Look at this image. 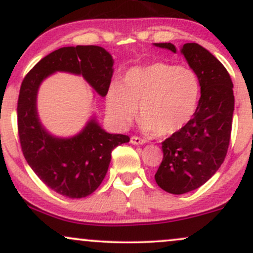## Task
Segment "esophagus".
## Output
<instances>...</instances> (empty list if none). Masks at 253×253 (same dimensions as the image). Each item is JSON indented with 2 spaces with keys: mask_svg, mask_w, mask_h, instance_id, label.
<instances>
[{
  "mask_svg": "<svg viewBox=\"0 0 253 253\" xmlns=\"http://www.w3.org/2000/svg\"><path fill=\"white\" fill-rule=\"evenodd\" d=\"M130 144L133 145H143L145 144L144 139H140L139 136H130Z\"/></svg>",
  "mask_w": 253,
  "mask_h": 253,
  "instance_id": "esophagus-1",
  "label": "esophagus"
}]
</instances>
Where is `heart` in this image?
Here are the masks:
<instances>
[{
	"mask_svg": "<svg viewBox=\"0 0 253 253\" xmlns=\"http://www.w3.org/2000/svg\"><path fill=\"white\" fill-rule=\"evenodd\" d=\"M201 96L196 72L167 63L129 69L120 86H110L107 113L119 127L139 120L146 133L165 136L182 129L195 115Z\"/></svg>",
	"mask_w": 253,
	"mask_h": 253,
	"instance_id": "heart-1",
	"label": "heart"
}]
</instances>
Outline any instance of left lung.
<instances>
[{
    "label": "left lung",
    "mask_w": 253,
    "mask_h": 253,
    "mask_svg": "<svg viewBox=\"0 0 253 253\" xmlns=\"http://www.w3.org/2000/svg\"><path fill=\"white\" fill-rule=\"evenodd\" d=\"M176 53L171 42L155 43ZM201 83V97L193 119L162 143L163 161L157 184L167 193L181 195L205 184L219 170L227 153L234 110L233 83L225 66L196 42L181 47Z\"/></svg>",
    "instance_id": "obj_1"
}]
</instances>
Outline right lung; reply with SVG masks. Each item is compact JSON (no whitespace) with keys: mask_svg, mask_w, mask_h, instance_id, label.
Instances as JSON below:
<instances>
[{"mask_svg":"<svg viewBox=\"0 0 253 253\" xmlns=\"http://www.w3.org/2000/svg\"><path fill=\"white\" fill-rule=\"evenodd\" d=\"M113 57L100 46H68L43 57L26 75L17 101V129L21 149L31 169L60 195L82 199L102 183L112 159V151L128 143L124 134H112L92 117L76 135L51 134L38 115V90L54 72L82 76L94 91L104 97L113 72Z\"/></svg>","mask_w":253,"mask_h":253,"instance_id":"right-lung-1","label":"right lung"}]
</instances>
